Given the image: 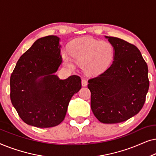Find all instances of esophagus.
<instances>
[{
	"label": "esophagus",
	"mask_w": 156,
	"mask_h": 156,
	"mask_svg": "<svg viewBox=\"0 0 156 156\" xmlns=\"http://www.w3.org/2000/svg\"><path fill=\"white\" fill-rule=\"evenodd\" d=\"M82 87H86L87 85V81L85 79H82Z\"/></svg>",
	"instance_id": "1"
}]
</instances>
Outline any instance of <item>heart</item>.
I'll return each mask as SVG.
<instances>
[{
  "label": "heart",
  "mask_w": 156,
  "mask_h": 156,
  "mask_svg": "<svg viewBox=\"0 0 156 156\" xmlns=\"http://www.w3.org/2000/svg\"><path fill=\"white\" fill-rule=\"evenodd\" d=\"M69 55L62 53V57L66 65L72 67L74 59L76 62L84 64V69L92 74L103 72L107 69L114 58V51L112 44L91 37H83L71 44Z\"/></svg>",
  "instance_id": "1"
}]
</instances>
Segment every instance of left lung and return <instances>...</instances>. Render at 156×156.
Here are the masks:
<instances>
[{
	"label": "left lung",
	"mask_w": 156,
	"mask_h": 156,
	"mask_svg": "<svg viewBox=\"0 0 156 156\" xmlns=\"http://www.w3.org/2000/svg\"><path fill=\"white\" fill-rule=\"evenodd\" d=\"M114 60L104 72L88 81L91 108L100 122L121 123L140 112L149 88L148 66L135 45L105 36Z\"/></svg>",
	"instance_id": "obj_1"
}]
</instances>
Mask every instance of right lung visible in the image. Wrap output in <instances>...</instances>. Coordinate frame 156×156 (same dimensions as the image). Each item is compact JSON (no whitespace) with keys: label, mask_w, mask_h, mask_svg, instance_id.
Wrapping results in <instances>:
<instances>
[{"label":"right lung","mask_w":156,"mask_h":156,"mask_svg":"<svg viewBox=\"0 0 156 156\" xmlns=\"http://www.w3.org/2000/svg\"><path fill=\"white\" fill-rule=\"evenodd\" d=\"M60 38H39L18 59L10 80V100L21 119L37 128L59 125L69 101L82 88L79 76L60 80Z\"/></svg>","instance_id":"obj_1"}]
</instances>
